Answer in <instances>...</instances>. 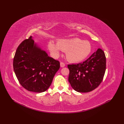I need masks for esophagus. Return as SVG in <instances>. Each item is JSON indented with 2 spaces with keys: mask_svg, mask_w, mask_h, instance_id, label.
<instances>
[{
  "mask_svg": "<svg viewBox=\"0 0 124 124\" xmlns=\"http://www.w3.org/2000/svg\"><path fill=\"white\" fill-rule=\"evenodd\" d=\"M65 64L63 62H60V67L61 68H63L65 67Z\"/></svg>",
  "mask_w": 124,
  "mask_h": 124,
  "instance_id": "1",
  "label": "esophagus"
}]
</instances>
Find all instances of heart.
I'll return each instance as SVG.
<instances>
[{"instance_id": "1", "label": "heart", "mask_w": 124, "mask_h": 124, "mask_svg": "<svg viewBox=\"0 0 124 124\" xmlns=\"http://www.w3.org/2000/svg\"><path fill=\"white\" fill-rule=\"evenodd\" d=\"M49 51L55 56H59L61 50L65 52L68 61L78 63L83 61L90 54L92 46L89 41L79 38L60 39L55 44L50 41L48 44Z\"/></svg>"}]
</instances>
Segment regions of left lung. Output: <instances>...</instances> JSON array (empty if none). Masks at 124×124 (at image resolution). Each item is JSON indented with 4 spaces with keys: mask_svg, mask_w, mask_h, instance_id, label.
Here are the masks:
<instances>
[{
    "mask_svg": "<svg viewBox=\"0 0 124 124\" xmlns=\"http://www.w3.org/2000/svg\"><path fill=\"white\" fill-rule=\"evenodd\" d=\"M70 73L68 80L75 91L87 93L94 90L103 80L106 69L104 52L98 48L83 63L68 65Z\"/></svg>",
    "mask_w": 124,
    "mask_h": 124,
    "instance_id": "1",
    "label": "left lung"
}]
</instances>
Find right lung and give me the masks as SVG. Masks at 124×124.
Here are the masks:
<instances>
[{
    "label": "right lung",
    "instance_id": "obj_1",
    "mask_svg": "<svg viewBox=\"0 0 124 124\" xmlns=\"http://www.w3.org/2000/svg\"><path fill=\"white\" fill-rule=\"evenodd\" d=\"M60 67L59 61L48 56L32 36L20 44L13 60L20 84L27 90L36 93L47 90Z\"/></svg>",
    "mask_w": 124,
    "mask_h": 124
}]
</instances>
